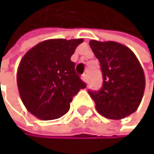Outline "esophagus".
<instances>
[{
	"label": "esophagus",
	"instance_id": "1",
	"mask_svg": "<svg viewBox=\"0 0 154 154\" xmlns=\"http://www.w3.org/2000/svg\"><path fill=\"white\" fill-rule=\"evenodd\" d=\"M81 79H82V80H83L84 82H88V75H87V74H83V75H81Z\"/></svg>",
	"mask_w": 154,
	"mask_h": 154
}]
</instances>
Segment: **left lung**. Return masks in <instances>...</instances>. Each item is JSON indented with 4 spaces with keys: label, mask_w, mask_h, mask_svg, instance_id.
<instances>
[{
    "label": "left lung",
    "mask_w": 154,
    "mask_h": 154,
    "mask_svg": "<svg viewBox=\"0 0 154 154\" xmlns=\"http://www.w3.org/2000/svg\"><path fill=\"white\" fill-rule=\"evenodd\" d=\"M90 46L100 62L103 87L88 91L99 113L109 119H122L138 109L144 93L143 69L134 52L115 41L91 40Z\"/></svg>",
    "instance_id": "left-lung-1"
}]
</instances>
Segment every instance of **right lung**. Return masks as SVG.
Here are the masks:
<instances>
[{
    "label": "right lung",
    "instance_id": "right-lung-1",
    "mask_svg": "<svg viewBox=\"0 0 154 154\" xmlns=\"http://www.w3.org/2000/svg\"><path fill=\"white\" fill-rule=\"evenodd\" d=\"M82 38L44 40L29 50L17 70V87L28 112L41 120L60 118L87 87L75 71L71 56Z\"/></svg>",
    "mask_w": 154,
    "mask_h": 154
}]
</instances>
